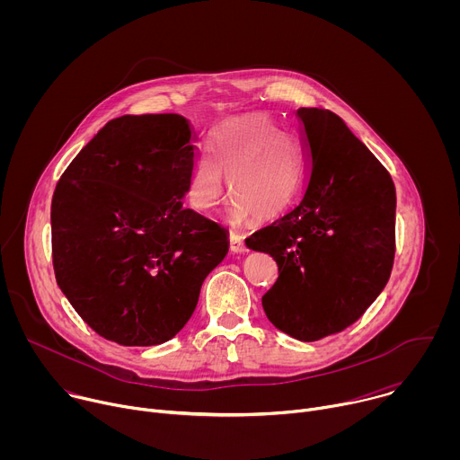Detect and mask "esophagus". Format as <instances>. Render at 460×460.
I'll return each instance as SVG.
<instances>
[{"label": "esophagus", "instance_id": "34e87169", "mask_svg": "<svg viewBox=\"0 0 460 460\" xmlns=\"http://www.w3.org/2000/svg\"><path fill=\"white\" fill-rule=\"evenodd\" d=\"M229 245H231L233 252H245L247 251V245H245L243 238L238 236V234H231L229 236Z\"/></svg>", "mask_w": 460, "mask_h": 460}]
</instances>
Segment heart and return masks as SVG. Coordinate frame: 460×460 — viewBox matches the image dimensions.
<instances>
[{"label": "heart", "mask_w": 460, "mask_h": 460, "mask_svg": "<svg viewBox=\"0 0 460 460\" xmlns=\"http://www.w3.org/2000/svg\"><path fill=\"white\" fill-rule=\"evenodd\" d=\"M238 220H273L298 199L304 183V156L296 142L261 114L227 121L211 140L204 158L189 178L187 202L200 213L217 208L224 178Z\"/></svg>", "instance_id": "b5f03b06"}]
</instances>
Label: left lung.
I'll use <instances>...</instances> for the list:
<instances>
[{
    "instance_id": "1",
    "label": "left lung",
    "mask_w": 460,
    "mask_h": 460,
    "mask_svg": "<svg viewBox=\"0 0 460 460\" xmlns=\"http://www.w3.org/2000/svg\"><path fill=\"white\" fill-rule=\"evenodd\" d=\"M307 176L293 211L245 245L279 266L261 296L271 323L313 342L341 333L385 288L395 258V185L385 167L325 109L296 111Z\"/></svg>"
}]
</instances>
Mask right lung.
<instances>
[{
  "label": "right lung",
  "instance_id": "obj_1",
  "mask_svg": "<svg viewBox=\"0 0 460 460\" xmlns=\"http://www.w3.org/2000/svg\"><path fill=\"white\" fill-rule=\"evenodd\" d=\"M189 119H111L61 174L50 206L59 289L119 346L171 341L229 251L224 227L181 206L196 147Z\"/></svg>",
  "mask_w": 460,
  "mask_h": 460
}]
</instances>
